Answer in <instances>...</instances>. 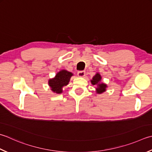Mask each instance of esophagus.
I'll list each match as a JSON object with an SVG mask.
<instances>
[{
    "mask_svg": "<svg viewBox=\"0 0 152 152\" xmlns=\"http://www.w3.org/2000/svg\"><path fill=\"white\" fill-rule=\"evenodd\" d=\"M78 75L79 77H84L86 75L85 71H79L78 72Z\"/></svg>",
    "mask_w": 152,
    "mask_h": 152,
    "instance_id": "esophagus-1",
    "label": "esophagus"
}]
</instances>
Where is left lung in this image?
Wrapping results in <instances>:
<instances>
[{
	"instance_id": "8db88e82",
	"label": "left lung",
	"mask_w": 152,
	"mask_h": 152,
	"mask_svg": "<svg viewBox=\"0 0 152 152\" xmlns=\"http://www.w3.org/2000/svg\"><path fill=\"white\" fill-rule=\"evenodd\" d=\"M101 80H102V76H101L99 73H97L91 80L92 84L97 85V87L96 88V93L99 94H102L104 91H105L106 88H107V86L105 84H104V83H100Z\"/></svg>"
}]
</instances>
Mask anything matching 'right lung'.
I'll return each instance as SVG.
<instances>
[{"label":"right lung","mask_w":152,"mask_h":152,"mask_svg":"<svg viewBox=\"0 0 152 152\" xmlns=\"http://www.w3.org/2000/svg\"><path fill=\"white\" fill-rule=\"evenodd\" d=\"M73 74L66 70H62L56 73L55 78L49 80L48 84L50 87V90L56 94H61L62 88L69 83L70 78Z\"/></svg>","instance_id":"add662e5"}]
</instances>
